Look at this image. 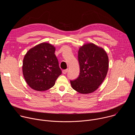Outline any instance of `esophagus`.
Here are the masks:
<instances>
[{
  "mask_svg": "<svg viewBox=\"0 0 135 135\" xmlns=\"http://www.w3.org/2000/svg\"><path fill=\"white\" fill-rule=\"evenodd\" d=\"M68 71V69H65V70H62V73H63L64 74H67V73Z\"/></svg>",
  "mask_w": 135,
  "mask_h": 135,
  "instance_id": "obj_1",
  "label": "esophagus"
}]
</instances>
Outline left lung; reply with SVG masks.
I'll use <instances>...</instances> for the list:
<instances>
[{
	"label": "left lung",
	"instance_id": "8db88e82",
	"mask_svg": "<svg viewBox=\"0 0 135 135\" xmlns=\"http://www.w3.org/2000/svg\"><path fill=\"white\" fill-rule=\"evenodd\" d=\"M78 61L80 72L75 80H70L73 89L86 94L94 92L103 83L108 69V57L102 48L92 43L79 49Z\"/></svg>",
	"mask_w": 135,
	"mask_h": 135
}]
</instances>
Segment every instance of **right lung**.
Returning a JSON list of instances; mask_svg holds the SVG:
<instances>
[{
    "label": "right lung",
    "instance_id": "obj_1",
    "mask_svg": "<svg viewBox=\"0 0 135 135\" xmlns=\"http://www.w3.org/2000/svg\"><path fill=\"white\" fill-rule=\"evenodd\" d=\"M55 47L47 43L38 44L25 55L22 71L28 85L37 91H45L54 86L62 74L54 54Z\"/></svg>",
    "mask_w": 135,
    "mask_h": 135
}]
</instances>
